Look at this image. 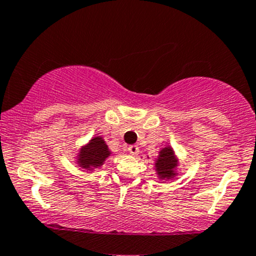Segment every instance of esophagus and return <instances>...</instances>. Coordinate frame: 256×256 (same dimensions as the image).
Returning a JSON list of instances; mask_svg holds the SVG:
<instances>
[{
	"label": "esophagus",
	"instance_id": "1",
	"mask_svg": "<svg viewBox=\"0 0 256 256\" xmlns=\"http://www.w3.org/2000/svg\"><path fill=\"white\" fill-rule=\"evenodd\" d=\"M128 152H130L131 154L137 156L138 154V147H137L136 144H131V146H128Z\"/></svg>",
	"mask_w": 256,
	"mask_h": 256
}]
</instances>
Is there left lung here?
Masks as SVG:
<instances>
[{"mask_svg": "<svg viewBox=\"0 0 256 256\" xmlns=\"http://www.w3.org/2000/svg\"><path fill=\"white\" fill-rule=\"evenodd\" d=\"M176 166V160L174 157L173 150L170 147L163 148L160 152V157H158L157 163H156V168H157V173L160 174V178H172L174 176V168Z\"/></svg>", "mask_w": 256, "mask_h": 256, "instance_id": "obj_1", "label": "left lung"}]
</instances>
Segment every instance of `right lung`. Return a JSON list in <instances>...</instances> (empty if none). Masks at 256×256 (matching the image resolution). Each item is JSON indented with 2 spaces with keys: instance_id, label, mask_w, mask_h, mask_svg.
<instances>
[{
  "instance_id": "right-lung-1",
  "label": "right lung",
  "mask_w": 256,
  "mask_h": 256,
  "mask_svg": "<svg viewBox=\"0 0 256 256\" xmlns=\"http://www.w3.org/2000/svg\"><path fill=\"white\" fill-rule=\"evenodd\" d=\"M110 154L106 144L102 137H94L87 146L80 150L78 154V163L82 168H98Z\"/></svg>"
}]
</instances>
